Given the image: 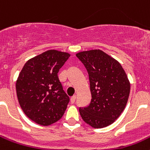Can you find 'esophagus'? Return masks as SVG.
I'll list each match as a JSON object with an SVG mask.
<instances>
[{
	"instance_id": "obj_1",
	"label": "esophagus",
	"mask_w": 150,
	"mask_h": 150,
	"mask_svg": "<svg viewBox=\"0 0 150 150\" xmlns=\"http://www.w3.org/2000/svg\"><path fill=\"white\" fill-rule=\"evenodd\" d=\"M76 95H74V96L71 97V104H74V102H75V100H76Z\"/></svg>"
}]
</instances>
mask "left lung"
<instances>
[{"mask_svg": "<svg viewBox=\"0 0 150 150\" xmlns=\"http://www.w3.org/2000/svg\"><path fill=\"white\" fill-rule=\"evenodd\" d=\"M86 68L91 99L86 107H79L82 119L91 127L102 128L117 120L128 102L130 82L118 61L100 50L76 54Z\"/></svg>", "mask_w": 150, "mask_h": 150, "instance_id": "1", "label": "left lung"}]
</instances>
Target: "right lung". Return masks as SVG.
<instances>
[{"instance_id":"obj_1","label":"right lung","mask_w":150,"mask_h":150,"mask_svg":"<svg viewBox=\"0 0 150 150\" xmlns=\"http://www.w3.org/2000/svg\"><path fill=\"white\" fill-rule=\"evenodd\" d=\"M71 55L50 50L29 59L16 80L17 98L25 114L47 126L63 116L70 98L58 76Z\"/></svg>"}]
</instances>
